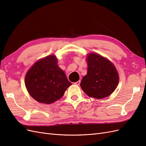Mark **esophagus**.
Wrapping results in <instances>:
<instances>
[{
  "label": "esophagus",
  "instance_id": "34e87169",
  "mask_svg": "<svg viewBox=\"0 0 146 146\" xmlns=\"http://www.w3.org/2000/svg\"><path fill=\"white\" fill-rule=\"evenodd\" d=\"M74 85H80V80H78V81H77L76 82H75V83H74Z\"/></svg>",
  "mask_w": 146,
  "mask_h": 146
}]
</instances>
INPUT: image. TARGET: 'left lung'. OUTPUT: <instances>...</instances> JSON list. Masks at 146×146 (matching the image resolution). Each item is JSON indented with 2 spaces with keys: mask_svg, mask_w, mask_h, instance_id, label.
Here are the masks:
<instances>
[{
  "mask_svg": "<svg viewBox=\"0 0 146 146\" xmlns=\"http://www.w3.org/2000/svg\"><path fill=\"white\" fill-rule=\"evenodd\" d=\"M88 72L82 78L80 86L91 98L103 99L116 89L119 76L114 66L107 58L96 54L87 56Z\"/></svg>",
  "mask_w": 146,
  "mask_h": 146,
  "instance_id": "left-lung-1",
  "label": "left lung"
}]
</instances>
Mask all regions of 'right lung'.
I'll return each mask as SVG.
<instances>
[{
    "label": "right lung",
    "instance_id": "right-lung-1",
    "mask_svg": "<svg viewBox=\"0 0 146 146\" xmlns=\"http://www.w3.org/2000/svg\"><path fill=\"white\" fill-rule=\"evenodd\" d=\"M25 84L30 95L40 103L50 104L60 99L72 84L50 55L38 61L25 76Z\"/></svg>",
    "mask_w": 146,
    "mask_h": 146
}]
</instances>
